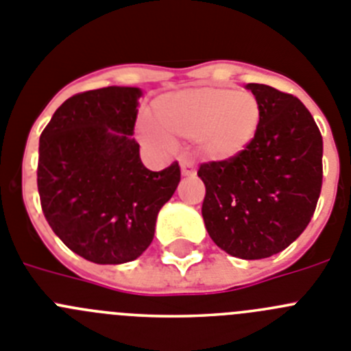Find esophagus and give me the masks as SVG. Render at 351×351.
I'll use <instances>...</instances> for the list:
<instances>
[{"mask_svg": "<svg viewBox=\"0 0 351 351\" xmlns=\"http://www.w3.org/2000/svg\"><path fill=\"white\" fill-rule=\"evenodd\" d=\"M180 168H182L183 176H194L195 175V166L191 159H182L180 160Z\"/></svg>", "mask_w": 351, "mask_h": 351, "instance_id": "1", "label": "esophagus"}]
</instances>
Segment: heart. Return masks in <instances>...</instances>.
<instances>
[{"label":"heart","instance_id":"obj_1","mask_svg":"<svg viewBox=\"0 0 351 351\" xmlns=\"http://www.w3.org/2000/svg\"><path fill=\"white\" fill-rule=\"evenodd\" d=\"M156 128L143 136L169 143V136L197 138L210 159H230L255 138L261 124V105L250 93L230 87H194L157 97L152 105Z\"/></svg>","mask_w":351,"mask_h":351}]
</instances>
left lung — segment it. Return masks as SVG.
Here are the masks:
<instances>
[{"mask_svg": "<svg viewBox=\"0 0 351 351\" xmlns=\"http://www.w3.org/2000/svg\"><path fill=\"white\" fill-rule=\"evenodd\" d=\"M246 89L261 105L252 143L236 157L203 162V219L215 245L257 261L285 250L313 217L322 191L320 129L289 93L264 84Z\"/></svg>", "mask_w": 351, "mask_h": 351, "instance_id": "1", "label": "left lung"}]
</instances>
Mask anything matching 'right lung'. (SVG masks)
Segmentation results:
<instances>
[{
	"label": "right lung",
	"instance_id": "right-lung-1",
	"mask_svg": "<svg viewBox=\"0 0 351 351\" xmlns=\"http://www.w3.org/2000/svg\"><path fill=\"white\" fill-rule=\"evenodd\" d=\"M136 87H103L66 99L40 136L38 194L61 241L96 264H124L147 250L180 166L150 171L132 138Z\"/></svg>",
	"mask_w": 351,
	"mask_h": 351
}]
</instances>
